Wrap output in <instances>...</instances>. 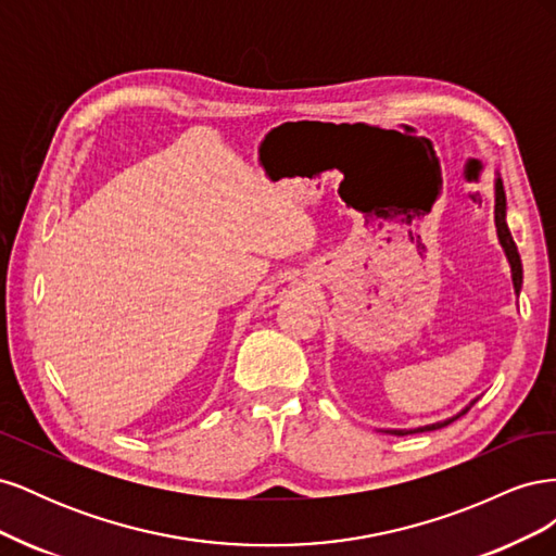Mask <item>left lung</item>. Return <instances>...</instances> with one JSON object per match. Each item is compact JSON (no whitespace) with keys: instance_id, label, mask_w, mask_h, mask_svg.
<instances>
[{"instance_id":"obj_1","label":"left lung","mask_w":556,"mask_h":556,"mask_svg":"<svg viewBox=\"0 0 556 556\" xmlns=\"http://www.w3.org/2000/svg\"><path fill=\"white\" fill-rule=\"evenodd\" d=\"M494 197H496V204H494V223H496V233H498V243L503 248V252H506V257L510 262V274H513V285H515V294H519L521 290V260H519V252H517V245L510 237V229H508V223H506V190H503V180L496 176L494 180ZM478 399H473L468 403V406L457 413L450 419H443V422H435V425H427V427H417V429H384V433H394V435H406V433H417V431H433V429H443L447 425H452L454 419L466 415L470 410V406H473Z\"/></svg>"}]
</instances>
